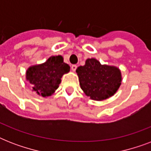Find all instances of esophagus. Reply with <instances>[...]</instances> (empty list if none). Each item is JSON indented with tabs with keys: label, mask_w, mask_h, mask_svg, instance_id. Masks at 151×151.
Instances as JSON below:
<instances>
[{
	"label": "esophagus",
	"mask_w": 151,
	"mask_h": 151,
	"mask_svg": "<svg viewBox=\"0 0 151 151\" xmlns=\"http://www.w3.org/2000/svg\"><path fill=\"white\" fill-rule=\"evenodd\" d=\"M77 67H78L77 65H72V66H71V70H72L73 72H75L76 70H77Z\"/></svg>",
	"instance_id": "obj_1"
}]
</instances>
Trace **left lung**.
Here are the masks:
<instances>
[{
    "label": "left lung",
    "mask_w": 151,
    "mask_h": 151,
    "mask_svg": "<svg viewBox=\"0 0 151 151\" xmlns=\"http://www.w3.org/2000/svg\"><path fill=\"white\" fill-rule=\"evenodd\" d=\"M81 88L87 96L103 101L113 96L122 85V72L118 67L101 64L95 58L87 59L84 66L76 70Z\"/></svg>",
    "instance_id": "8db88e82"
}]
</instances>
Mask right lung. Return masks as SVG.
I'll use <instances>...</instances> for the list:
<instances>
[{
    "instance_id": "obj_1",
    "label": "right lung",
    "mask_w": 151,
    "mask_h": 151,
    "mask_svg": "<svg viewBox=\"0 0 151 151\" xmlns=\"http://www.w3.org/2000/svg\"><path fill=\"white\" fill-rule=\"evenodd\" d=\"M70 70V67L64 63L62 55H52L43 63L29 66L26 71V80L31 85L33 92L47 98L54 94L62 77Z\"/></svg>"
}]
</instances>
